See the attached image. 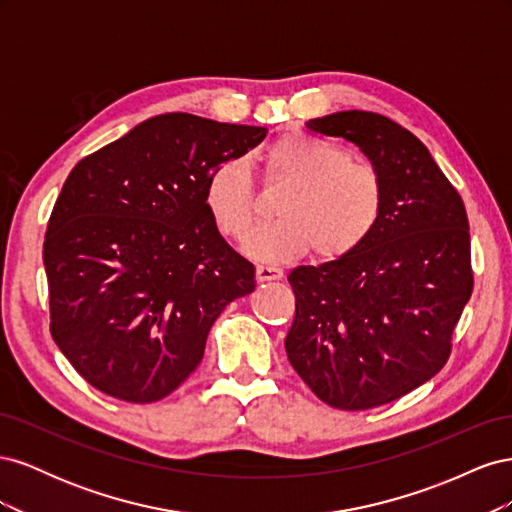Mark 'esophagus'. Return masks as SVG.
<instances>
[{
    "label": "esophagus",
    "mask_w": 512,
    "mask_h": 512,
    "mask_svg": "<svg viewBox=\"0 0 512 512\" xmlns=\"http://www.w3.org/2000/svg\"><path fill=\"white\" fill-rule=\"evenodd\" d=\"M282 269L277 267H267V265H260L256 267V280L258 282H273V280H282Z\"/></svg>",
    "instance_id": "1"
}]
</instances>
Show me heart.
I'll use <instances>...</instances> for the list:
<instances>
[{
	"instance_id": "obj_1",
	"label": "heart",
	"mask_w": 512,
	"mask_h": 512,
	"mask_svg": "<svg viewBox=\"0 0 512 512\" xmlns=\"http://www.w3.org/2000/svg\"><path fill=\"white\" fill-rule=\"evenodd\" d=\"M267 185H286L275 215L258 230L247 254L262 262H286L314 247L322 260L352 254L374 235L384 209V183L376 166L305 132L277 136L258 156ZM205 207L222 237L243 243L256 222L250 168L226 160L205 183Z\"/></svg>"
}]
</instances>
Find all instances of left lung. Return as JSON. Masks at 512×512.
Returning a JSON list of instances; mask_svg holds the SVG:
<instances>
[{"instance_id": "obj_1", "label": "left lung", "mask_w": 512, "mask_h": 512, "mask_svg": "<svg viewBox=\"0 0 512 512\" xmlns=\"http://www.w3.org/2000/svg\"><path fill=\"white\" fill-rule=\"evenodd\" d=\"M305 126L365 153L384 209L359 250L290 271L297 312L284 346L324 404L369 410L425 384L451 356L474 288L468 215L427 147L393 119L342 111Z\"/></svg>"}]
</instances>
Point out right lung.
Here are the masks:
<instances>
[{
    "label": "right lung",
    "mask_w": 512,
    "mask_h": 512,
    "mask_svg": "<svg viewBox=\"0 0 512 512\" xmlns=\"http://www.w3.org/2000/svg\"><path fill=\"white\" fill-rule=\"evenodd\" d=\"M265 136L166 113L72 168L42 258L51 335L98 391L130 404L164 399L203 361L224 307L254 290V265L209 218L205 183Z\"/></svg>",
    "instance_id": "add662e5"
}]
</instances>
